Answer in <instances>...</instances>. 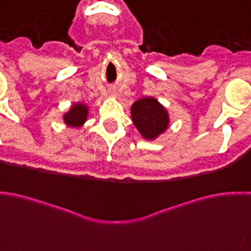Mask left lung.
Returning a JSON list of instances; mask_svg holds the SVG:
<instances>
[{
    "instance_id": "left-lung-1",
    "label": "left lung",
    "mask_w": 251,
    "mask_h": 251,
    "mask_svg": "<svg viewBox=\"0 0 251 251\" xmlns=\"http://www.w3.org/2000/svg\"><path fill=\"white\" fill-rule=\"evenodd\" d=\"M131 118L140 133L148 140H153L168 127L166 110L154 98H142L133 103Z\"/></svg>"
}]
</instances>
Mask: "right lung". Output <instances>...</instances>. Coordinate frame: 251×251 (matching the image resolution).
Segmentation results:
<instances>
[{"label": "right lung", "instance_id": "right-lung-1", "mask_svg": "<svg viewBox=\"0 0 251 251\" xmlns=\"http://www.w3.org/2000/svg\"><path fill=\"white\" fill-rule=\"evenodd\" d=\"M86 117H88V109L85 105H74L69 113H66L64 116L65 122L68 124L69 126H73V127H78L86 121Z\"/></svg>", "mask_w": 251, "mask_h": 251}]
</instances>
